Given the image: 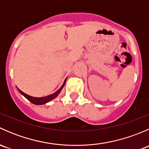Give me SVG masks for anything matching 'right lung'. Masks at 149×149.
I'll return each mask as SVG.
<instances>
[{
    "mask_svg": "<svg viewBox=\"0 0 149 149\" xmlns=\"http://www.w3.org/2000/svg\"><path fill=\"white\" fill-rule=\"evenodd\" d=\"M66 79H65V80L64 81L63 84L62 86H61V88H60L58 90V91H55V92L53 93V94H50V95L46 96V97H31V96H29V95H28V94H25V93H24L23 91H22L20 89H19V88H18V90H19V92H20L21 94H22V95H23L24 97H25V98L27 99L29 101L31 102L32 103V104H37V105L45 104L49 102H50L51 100H54V99H55V97H58V94H59L60 93H61V90H62V88H63L64 85H65Z\"/></svg>",
    "mask_w": 149,
    "mask_h": 149,
    "instance_id": "obj_1",
    "label": "right lung"
}]
</instances>
